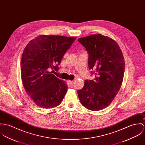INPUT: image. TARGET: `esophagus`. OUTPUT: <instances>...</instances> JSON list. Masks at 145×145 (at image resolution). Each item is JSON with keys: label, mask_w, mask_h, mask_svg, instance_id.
I'll return each mask as SVG.
<instances>
[{"label": "esophagus", "mask_w": 145, "mask_h": 145, "mask_svg": "<svg viewBox=\"0 0 145 145\" xmlns=\"http://www.w3.org/2000/svg\"><path fill=\"white\" fill-rule=\"evenodd\" d=\"M68 82H69V83L71 85H73V84L74 83V81H73V80H69Z\"/></svg>", "instance_id": "34e87169"}]
</instances>
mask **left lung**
Masks as SVG:
<instances>
[{"instance_id": "1", "label": "left lung", "mask_w": 145, "mask_h": 145, "mask_svg": "<svg viewBox=\"0 0 145 145\" xmlns=\"http://www.w3.org/2000/svg\"><path fill=\"white\" fill-rule=\"evenodd\" d=\"M78 41L88 53L89 69L96 71L95 80H85L77 91L80 103L86 108L97 111L108 107L121 87L125 60L117 43L102 34L80 38Z\"/></svg>"}]
</instances>
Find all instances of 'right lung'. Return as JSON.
I'll list each match as a JSON object with an SVG mask.
<instances>
[{
	"label": "right lung",
	"instance_id": "right-lung-1",
	"mask_svg": "<svg viewBox=\"0 0 145 145\" xmlns=\"http://www.w3.org/2000/svg\"><path fill=\"white\" fill-rule=\"evenodd\" d=\"M76 39L43 34L31 40L24 49L20 62L22 81L37 106L48 109L61 103L68 86L53 73L59 70L65 53Z\"/></svg>",
	"mask_w": 145,
	"mask_h": 145
}]
</instances>
